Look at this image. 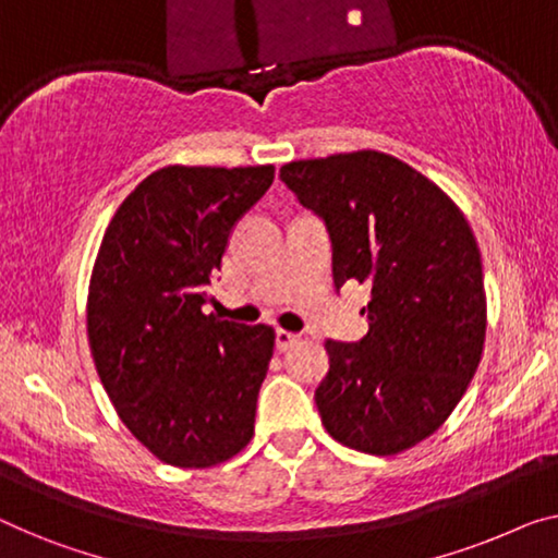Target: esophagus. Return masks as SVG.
Instances as JSON below:
<instances>
[{
  "label": "esophagus",
  "mask_w": 558,
  "mask_h": 558,
  "mask_svg": "<svg viewBox=\"0 0 558 558\" xmlns=\"http://www.w3.org/2000/svg\"><path fill=\"white\" fill-rule=\"evenodd\" d=\"M298 340H301L298 332H290V330H282V328L276 330V348H278V351H288V348H293Z\"/></svg>",
  "instance_id": "obj_1"
}]
</instances>
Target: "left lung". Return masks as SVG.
Wrapping results in <instances>:
<instances>
[{"instance_id": "obj_1", "label": "left lung", "mask_w": 558, "mask_h": 558, "mask_svg": "<svg viewBox=\"0 0 558 558\" xmlns=\"http://www.w3.org/2000/svg\"><path fill=\"white\" fill-rule=\"evenodd\" d=\"M280 180L326 226L336 288H371L368 336L326 340L323 426L355 451L401 453L451 415L478 368L486 301L473 232L444 190L376 149L288 162Z\"/></svg>"}]
</instances>
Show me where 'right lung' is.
<instances>
[{"label": "right lung", "mask_w": 558, "mask_h": 558, "mask_svg": "<svg viewBox=\"0 0 558 558\" xmlns=\"http://www.w3.org/2000/svg\"><path fill=\"white\" fill-rule=\"evenodd\" d=\"M272 178V165H170L124 197L99 245L87 298L99 380L132 436L170 465L207 469L253 438L276 330L203 305L232 230Z\"/></svg>", "instance_id": "1"}]
</instances>
